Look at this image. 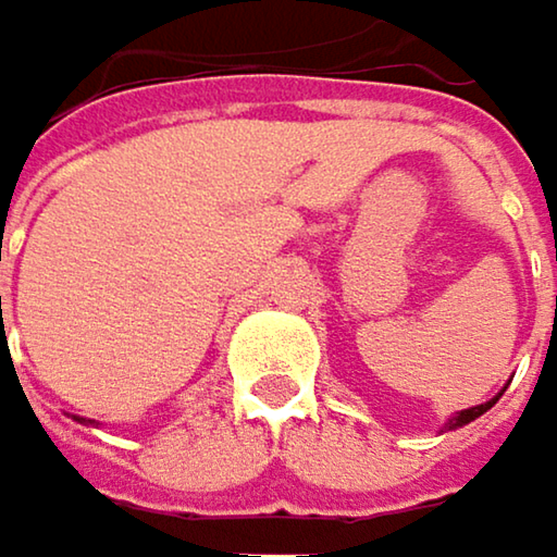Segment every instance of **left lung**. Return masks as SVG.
I'll return each mask as SVG.
<instances>
[{
    "instance_id": "1",
    "label": "left lung",
    "mask_w": 557,
    "mask_h": 557,
    "mask_svg": "<svg viewBox=\"0 0 557 557\" xmlns=\"http://www.w3.org/2000/svg\"><path fill=\"white\" fill-rule=\"evenodd\" d=\"M500 396H503V389L497 393V396H494V399H487V403H481V406H471V409H461V412H455V416H451V419H448L442 429H445V432H451V429H461V425L474 422V419H478V416H484V412H487V409H491V406H494Z\"/></svg>"
}]
</instances>
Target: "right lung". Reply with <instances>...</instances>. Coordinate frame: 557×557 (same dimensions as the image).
I'll list each match as a JSON object with an SVG mask.
<instances>
[{
    "label": "right lung",
    "mask_w": 557,
    "mask_h": 557,
    "mask_svg": "<svg viewBox=\"0 0 557 557\" xmlns=\"http://www.w3.org/2000/svg\"><path fill=\"white\" fill-rule=\"evenodd\" d=\"M0 302H2V299H0ZM73 419H76V422H83V425H99L96 419H83V416H73Z\"/></svg>",
    "instance_id": "right-lung-1"
}]
</instances>
